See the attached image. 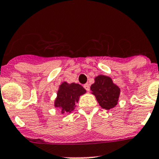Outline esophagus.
<instances>
[{
  "label": "esophagus",
  "mask_w": 159,
  "mask_h": 159,
  "mask_svg": "<svg viewBox=\"0 0 159 159\" xmlns=\"http://www.w3.org/2000/svg\"><path fill=\"white\" fill-rule=\"evenodd\" d=\"M84 88L86 89V91H89V90H90V84H85L84 85Z\"/></svg>",
  "instance_id": "obj_1"
}]
</instances>
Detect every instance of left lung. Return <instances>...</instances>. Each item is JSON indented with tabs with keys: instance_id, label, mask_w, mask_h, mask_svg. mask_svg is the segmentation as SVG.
<instances>
[{
	"instance_id": "obj_1",
	"label": "left lung",
	"mask_w": 159,
	"mask_h": 159,
	"mask_svg": "<svg viewBox=\"0 0 159 159\" xmlns=\"http://www.w3.org/2000/svg\"><path fill=\"white\" fill-rule=\"evenodd\" d=\"M91 91L95 96L99 105L104 109L109 110L118 104L120 89L114 84L110 77L102 75L96 77L94 83L91 86Z\"/></svg>"
}]
</instances>
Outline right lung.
<instances>
[{"label": "right lung", "instance_id": "add662e5", "mask_svg": "<svg viewBox=\"0 0 159 159\" xmlns=\"http://www.w3.org/2000/svg\"><path fill=\"white\" fill-rule=\"evenodd\" d=\"M85 92L86 90L79 84H68L65 81L59 86L54 107L60 108L61 114L70 113L76 107L75 103L78 102L80 96Z\"/></svg>", "mask_w": 159, "mask_h": 159}]
</instances>
